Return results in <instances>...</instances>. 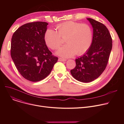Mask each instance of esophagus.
I'll use <instances>...</instances> for the list:
<instances>
[{"label":"esophagus","instance_id":"34e87169","mask_svg":"<svg viewBox=\"0 0 124 124\" xmlns=\"http://www.w3.org/2000/svg\"><path fill=\"white\" fill-rule=\"evenodd\" d=\"M67 60L66 59H63V58H59L58 59V61H61V62H65Z\"/></svg>","mask_w":124,"mask_h":124}]
</instances>
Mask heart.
I'll list each match as a JSON object with an SVG mask.
<instances>
[{
    "label": "heart",
    "instance_id": "heart-1",
    "mask_svg": "<svg viewBox=\"0 0 124 124\" xmlns=\"http://www.w3.org/2000/svg\"><path fill=\"white\" fill-rule=\"evenodd\" d=\"M57 31L48 30L44 35L46 44L52 50H56L65 39V45L58 50L57 54L65 58L81 55L89 50L93 43L92 29L87 24L69 21L56 27Z\"/></svg>",
    "mask_w": 124,
    "mask_h": 124
}]
</instances>
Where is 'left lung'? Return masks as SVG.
Listing matches in <instances>:
<instances>
[{
    "label": "left lung",
    "mask_w": 124,
    "mask_h": 124,
    "mask_svg": "<svg viewBox=\"0 0 124 124\" xmlns=\"http://www.w3.org/2000/svg\"><path fill=\"white\" fill-rule=\"evenodd\" d=\"M87 19L93 28V43L85 54L75 59L76 66L70 71L75 79L82 82L93 81L102 73L112 49V39L106 25Z\"/></svg>",
    "instance_id": "8db88e82"
}]
</instances>
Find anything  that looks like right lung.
<instances>
[{
    "instance_id": "add662e5",
    "label": "right lung",
    "mask_w": 124,
    "mask_h": 124,
    "mask_svg": "<svg viewBox=\"0 0 124 124\" xmlns=\"http://www.w3.org/2000/svg\"><path fill=\"white\" fill-rule=\"evenodd\" d=\"M48 23L35 22L25 23L12 35L10 55L18 72L32 82L42 80L51 72L58 57L52 55L44 39Z\"/></svg>"
}]
</instances>
